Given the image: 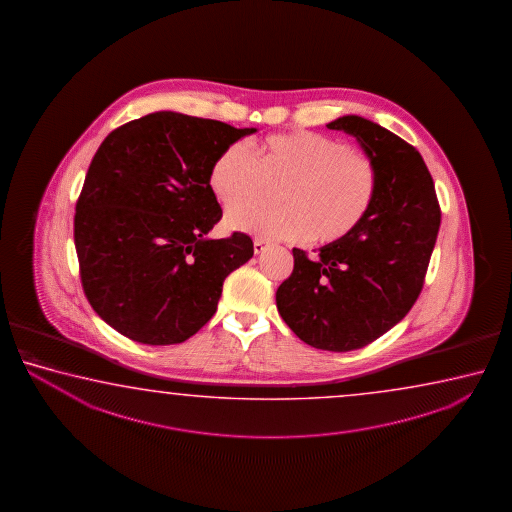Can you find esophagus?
<instances>
[{"label": "esophagus", "instance_id": "34e87169", "mask_svg": "<svg viewBox=\"0 0 512 512\" xmlns=\"http://www.w3.org/2000/svg\"><path fill=\"white\" fill-rule=\"evenodd\" d=\"M267 243L263 242V240H254V254H261V252L267 251Z\"/></svg>", "mask_w": 512, "mask_h": 512}]
</instances>
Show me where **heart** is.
<instances>
[{
  "instance_id": "1",
  "label": "heart",
  "mask_w": 512,
  "mask_h": 512,
  "mask_svg": "<svg viewBox=\"0 0 512 512\" xmlns=\"http://www.w3.org/2000/svg\"><path fill=\"white\" fill-rule=\"evenodd\" d=\"M209 188L226 208L281 188L283 206L249 204L227 213V226L267 240L333 243L355 233L373 208L378 170L373 159L338 139L310 130L261 141L256 159L240 143L224 148L209 168Z\"/></svg>"
}]
</instances>
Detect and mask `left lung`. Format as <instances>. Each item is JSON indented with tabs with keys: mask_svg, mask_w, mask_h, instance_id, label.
Returning a JSON list of instances; mask_svg holds the SVG:
<instances>
[{
	"mask_svg": "<svg viewBox=\"0 0 512 512\" xmlns=\"http://www.w3.org/2000/svg\"><path fill=\"white\" fill-rule=\"evenodd\" d=\"M358 141L378 170L373 208L355 233L294 249L276 292L278 312L308 346L346 353L394 328L421 294L441 226L434 179L416 148L378 123L347 114L326 125Z\"/></svg>",
	"mask_w": 512,
	"mask_h": 512,
	"instance_id": "8db88e82",
	"label": "left lung"
}]
</instances>
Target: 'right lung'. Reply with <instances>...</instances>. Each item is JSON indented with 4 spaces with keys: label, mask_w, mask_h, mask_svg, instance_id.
<instances>
[{
    "label": "right lung",
    "mask_w": 512,
    "mask_h": 512,
    "mask_svg": "<svg viewBox=\"0 0 512 512\" xmlns=\"http://www.w3.org/2000/svg\"><path fill=\"white\" fill-rule=\"evenodd\" d=\"M258 129L157 111L96 150L75 213L87 301L123 337L181 344L217 312L224 279L254 254L243 233L213 240L222 217L209 188L218 154Z\"/></svg>",
    "instance_id": "1"
}]
</instances>
